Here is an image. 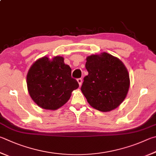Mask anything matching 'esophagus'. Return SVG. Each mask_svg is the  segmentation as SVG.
I'll use <instances>...</instances> for the list:
<instances>
[{
  "label": "esophagus",
  "instance_id": "obj_1",
  "mask_svg": "<svg viewBox=\"0 0 156 156\" xmlns=\"http://www.w3.org/2000/svg\"><path fill=\"white\" fill-rule=\"evenodd\" d=\"M77 81H78V84H79V85H80V87L81 86V84H82V78H78L77 79Z\"/></svg>",
  "mask_w": 156,
  "mask_h": 156
}]
</instances>
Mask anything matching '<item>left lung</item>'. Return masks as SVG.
I'll list each match as a JSON object with an SVG mask.
<instances>
[{
    "instance_id": "left-lung-1",
    "label": "left lung",
    "mask_w": 156,
    "mask_h": 156,
    "mask_svg": "<svg viewBox=\"0 0 156 156\" xmlns=\"http://www.w3.org/2000/svg\"><path fill=\"white\" fill-rule=\"evenodd\" d=\"M85 67L89 74L84 78L81 90L90 105L102 112L119 106L129 87L128 72L122 62L104 52L88 56Z\"/></svg>"
}]
</instances>
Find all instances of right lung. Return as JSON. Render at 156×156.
Masks as SVG:
<instances>
[{"mask_svg": "<svg viewBox=\"0 0 156 156\" xmlns=\"http://www.w3.org/2000/svg\"><path fill=\"white\" fill-rule=\"evenodd\" d=\"M32 100L42 108L56 110L63 106L79 84L72 78V69L62 56L44 57L35 61L27 77Z\"/></svg>", "mask_w": 156, "mask_h": 156, "instance_id": "right-lung-1", "label": "right lung"}]
</instances>
